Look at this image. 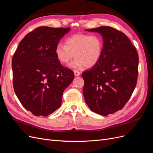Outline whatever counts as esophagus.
<instances>
[{
  "label": "esophagus",
  "mask_w": 153,
  "mask_h": 153,
  "mask_svg": "<svg viewBox=\"0 0 153 153\" xmlns=\"http://www.w3.org/2000/svg\"><path fill=\"white\" fill-rule=\"evenodd\" d=\"M74 74H75V75L76 76H80V73L79 72V71H78L75 70V71H74Z\"/></svg>",
  "instance_id": "1"
}]
</instances>
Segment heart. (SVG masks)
Segmentation results:
<instances>
[{
  "mask_svg": "<svg viewBox=\"0 0 153 153\" xmlns=\"http://www.w3.org/2000/svg\"><path fill=\"white\" fill-rule=\"evenodd\" d=\"M103 51V40L99 35L75 34L65 40V45L58 44L55 48V55L61 64L67 65L76 57L69 65L74 69L85 66L91 68L101 59Z\"/></svg>",
  "mask_w": 153,
  "mask_h": 153,
  "instance_id": "b5f03b06",
  "label": "heart"
}]
</instances>
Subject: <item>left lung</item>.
Returning <instances> with one entry per match:
<instances>
[{
  "instance_id": "obj_1",
  "label": "left lung",
  "mask_w": 153,
  "mask_h": 153,
  "mask_svg": "<svg viewBox=\"0 0 153 153\" xmlns=\"http://www.w3.org/2000/svg\"><path fill=\"white\" fill-rule=\"evenodd\" d=\"M85 30L101 35L103 51L97 64L82 73L84 99L92 111L107 116L122 109L134 91L138 53L127 36L113 28Z\"/></svg>"
}]
</instances>
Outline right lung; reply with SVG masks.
Masks as SVG:
<instances>
[{"mask_svg": "<svg viewBox=\"0 0 153 153\" xmlns=\"http://www.w3.org/2000/svg\"><path fill=\"white\" fill-rule=\"evenodd\" d=\"M70 28L40 26L20 42L12 59L13 87L23 107L47 117L61 105L63 92L74 78L61 65L55 48Z\"/></svg>", "mask_w": 153, "mask_h": 153, "instance_id": "obj_1", "label": "right lung"}]
</instances>
